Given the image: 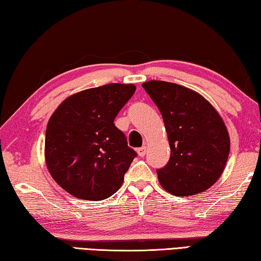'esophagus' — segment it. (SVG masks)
I'll use <instances>...</instances> for the list:
<instances>
[{
  "instance_id": "obj_1",
  "label": "esophagus",
  "mask_w": 261,
  "mask_h": 261,
  "mask_svg": "<svg viewBox=\"0 0 261 261\" xmlns=\"http://www.w3.org/2000/svg\"><path fill=\"white\" fill-rule=\"evenodd\" d=\"M137 153L140 156H144L146 153V146H142L140 149H137Z\"/></svg>"
}]
</instances>
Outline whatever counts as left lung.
I'll return each mask as SVG.
<instances>
[{
    "instance_id": "left-lung-1",
    "label": "left lung",
    "mask_w": 261,
    "mask_h": 261,
    "mask_svg": "<svg viewBox=\"0 0 261 261\" xmlns=\"http://www.w3.org/2000/svg\"><path fill=\"white\" fill-rule=\"evenodd\" d=\"M142 86L158 107L168 135L170 159L156 170L161 186L178 196L208 190L228 159L229 136L222 117L188 87L162 81Z\"/></svg>"
}]
</instances>
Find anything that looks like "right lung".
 Instances as JSON below:
<instances>
[{"instance_id": "obj_1", "label": "right lung", "mask_w": 261, "mask_h": 261, "mask_svg": "<svg viewBox=\"0 0 261 261\" xmlns=\"http://www.w3.org/2000/svg\"><path fill=\"white\" fill-rule=\"evenodd\" d=\"M135 90L116 83L88 88L67 97L53 112L45 133V161L68 193L100 201L119 190L136 152L114 120Z\"/></svg>"}]
</instances>
